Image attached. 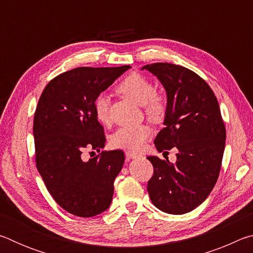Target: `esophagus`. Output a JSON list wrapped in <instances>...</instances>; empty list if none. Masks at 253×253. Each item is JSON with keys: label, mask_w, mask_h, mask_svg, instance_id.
Instances as JSON below:
<instances>
[{"label": "esophagus", "mask_w": 253, "mask_h": 253, "mask_svg": "<svg viewBox=\"0 0 253 253\" xmlns=\"http://www.w3.org/2000/svg\"><path fill=\"white\" fill-rule=\"evenodd\" d=\"M125 155H126V157L128 158V160H131V158H136V157L139 156L138 154H136L134 152H126Z\"/></svg>", "instance_id": "34e87169"}]
</instances>
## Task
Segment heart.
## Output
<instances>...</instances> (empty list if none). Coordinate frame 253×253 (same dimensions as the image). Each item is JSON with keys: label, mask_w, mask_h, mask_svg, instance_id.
<instances>
[{"label": "heart", "mask_w": 253, "mask_h": 253, "mask_svg": "<svg viewBox=\"0 0 253 253\" xmlns=\"http://www.w3.org/2000/svg\"><path fill=\"white\" fill-rule=\"evenodd\" d=\"M117 90L129 98L136 104L144 107L145 114L149 118L160 119L166 110L165 99L155 92V85L147 77L140 74H130L118 84ZM110 100L106 95H99L95 101V115L104 125L110 123ZM152 136L148 125L140 124L136 126H123L114 132L110 143L115 148L138 151Z\"/></svg>", "instance_id": "1"}]
</instances>
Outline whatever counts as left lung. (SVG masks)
Masks as SVG:
<instances>
[{
	"label": "left lung",
	"instance_id": "left-lung-1",
	"mask_svg": "<svg viewBox=\"0 0 253 253\" xmlns=\"http://www.w3.org/2000/svg\"><path fill=\"white\" fill-rule=\"evenodd\" d=\"M143 69L155 75L168 93L165 127L155 147L178 151L175 163L147 157L154 168L149 198L163 212H191L211 193L220 174L226 132L219 102L205 80L185 67L156 62Z\"/></svg>",
	"mask_w": 253,
	"mask_h": 253
}]
</instances>
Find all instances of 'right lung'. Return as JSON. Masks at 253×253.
Here are the masks:
<instances>
[{
	"label": "right lung",
	"instance_id": "add662e5",
	"mask_svg": "<svg viewBox=\"0 0 253 253\" xmlns=\"http://www.w3.org/2000/svg\"><path fill=\"white\" fill-rule=\"evenodd\" d=\"M130 66L80 67L45 85L33 121L36 163L49 193L67 212L81 217L109 208L114 181L122 170V151H102L106 136L95 101ZM100 152L89 161L85 150ZM93 153V152H91Z\"/></svg>",
	"mask_w": 253,
	"mask_h": 253
}]
</instances>
